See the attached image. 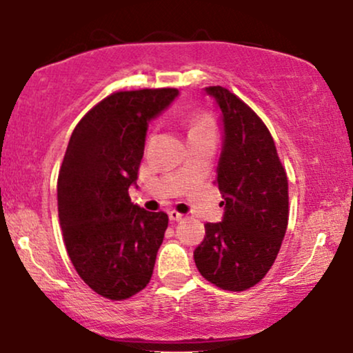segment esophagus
Here are the masks:
<instances>
[{
  "instance_id": "esophagus-1",
  "label": "esophagus",
  "mask_w": 353,
  "mask_h": 353,
  "mask_svg": "<svg viewBox=\"0 0 353 353\" xmlns=\"http://www.w3.org/2000/svg\"><path fill=\"white\" fill-rule=\"evenodd\" d=\"M169 219H171V221H174V222H179V221H182V214L181 212H177V210H169Z\"/></svg>"
}]
</instances>
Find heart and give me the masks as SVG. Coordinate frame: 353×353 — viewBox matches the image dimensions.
<instances>
[{"label":"heart","mask_w":353,"mask_h":353,"mask_svg":"<svg viewBox=\"0 0 353 353\" xmlns=\"http://www.w3.org/2000/svg\"><path fill=\"white\" fill-rule=\"evenodd\" d=\"M188 129H189V137L201 136V134H214V121L209 114L196 112V114L189 116Z\"/></svg>","instance_id":"obj_1"}]
</instances>
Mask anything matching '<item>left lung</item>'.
I'll return each mask as SVG.
<instances>
[{
  "mask_svg": "<svg viewBox=\"0 0 353 353\" xmlns=\"http://www.w3.org/2000/svg\"><path fill=\"white\" fill-rule=\"evenodd\" d=\"M204 91L221 112L217 185L224 216L205 224L194 261L202 277L239 292L261 282L277 257L289 221V184L261 117L229 89Z\"/></svg>",
  "mask_w": 353,
  "mask_h": 353,
  "instance_id": "8db88e82",
  "label": "left lung"
}]
</instances>
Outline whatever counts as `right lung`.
Wrapping results in <instances>:
<instances>
[{
	"label": "right lung",
	"instance_id": "right-lung-1",
	"mask_svg": "<svg viewBox=\"0 0 353 353\" xmlns=\"http://www.w3.org/2000/svg\"><path fill=\"white\" fill-rule=\"evenodd\" d=\"M177 96L171 88L114 92L79 121L68 143L58 177L64 244L79 277L111 301L132 297L151 281L169 217L132 204L129 188L149 123Z\"/></svg>",
	"mask_w": 353,
	"mask_h": 353
}]
</instances>
